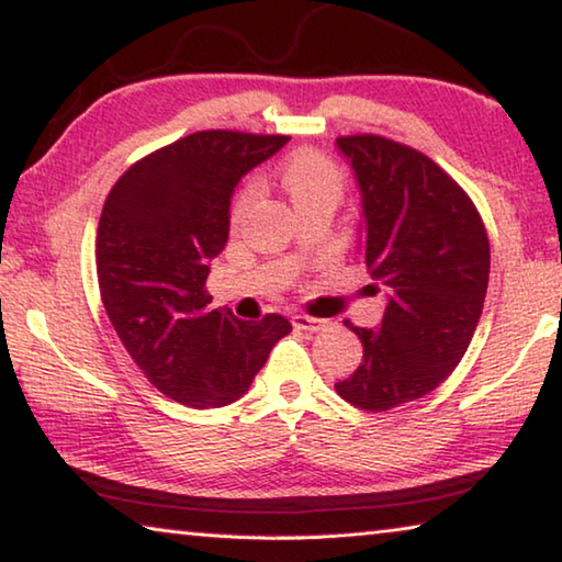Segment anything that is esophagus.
<instances>
[{
	"instance_id": "obj_1",
	"label": "esophagus",
	"mask_w": 562,
	"mask_h": 562,
	"mask_svg": "<svg viewBox=\"0 0 562 562\" xmlns=\"http://www.w3.org/2000/svg\"><path fill=\"white\" fill-rule=\"evenodd\" d=\"M325 325H327L325 319H317V317H310V315H292V327L294 329L319 331V329H325Z\"/></svg>"
}]
</instances>
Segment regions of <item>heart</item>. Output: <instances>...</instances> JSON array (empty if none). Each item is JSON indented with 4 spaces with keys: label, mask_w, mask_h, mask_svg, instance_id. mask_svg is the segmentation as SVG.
<instances>
[{
    "label": "heart",
    "mask_w": 562,
    "mask_h": 562,
    "mask_svg": "<svg viewBox=\"0 0 562 562\" xmlns=\"http://www.w3.org/2000/svg\"><path fill=\"white\" fill-rule=\"evenodd\" d=\"M282 186L288 190L294 205H304L312 201H339L341 193H345L347 176L335 158L322 154V150L307 148L297 150L288 164L282 166ZM255 188L247 186L231 211V221L237 223L247 211V205L252 203Z\"/></svg>",
    "instance_id": "heart-1"
}]
</instances>
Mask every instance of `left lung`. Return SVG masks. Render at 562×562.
Instances as JSON below:
<instances>
[{"mask_svg": "<svg viewBox=\"0 0 562 562\" xmlns=\"http://www.w3.org/2000/svg\"><path fill=\"white\" fill-rule=\"evenodd\" d=\"M337 146L361 190L364 262L389 302L379 329L345 322L364 357L335 389L351 406L389 412L439 386L469 349L488 290V233L469 193L422 150L376 133Z\"/></svg>", "mask_w": 562, "mask_h": 562, "instance_id": "obj_1", "label": "left lung"}]
</instances>
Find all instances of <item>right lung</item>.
Instances as JSON below:
<instances>
[{
    "label": "right lung",
    "mask_w": 562,
    "mask_h": 562,
    "mask_svg": "<svg viewBox=\"0 0 562 562\" xmlns=\"http://www.w3.org/2000/svg\"><path fill=\"white\" fill-rule=\"evenodd\" d=\"M282 133L198 131L136 160L103 203L97 233L101 302L131 359L160 394L193 408L240 398L290 335L213 310L211 260L227 243L231 198L288 144Z\"/></svg>",
    "instance_id": "right-lung-1"
}]
</instances>
